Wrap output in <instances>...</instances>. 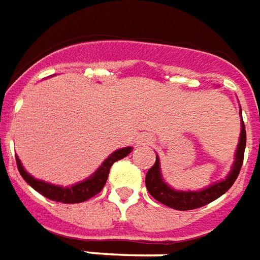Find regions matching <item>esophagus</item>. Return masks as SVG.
I'll return each mask as SVG.
<instances>
[{"label":"esophagus","instance_id":"obj_1","mask_svg":"<svg viewBox=\"0 0 260 260\" xmlns=\"http://www.w3.org/2000/svg\"><path fill=\"white\" fill-rule=\"evenodd\" d=\"M151 142L150 136H142V138L139 139V144H148Z\"/></svg>","mask_w":260,"mask_h":260}]
</instances>
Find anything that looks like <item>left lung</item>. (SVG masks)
<instances>
[{"label":"left lung","mask_w":260,"mask_h":260,"mask_svg":"<svg viewBox=\"0 0 260 260\" xmlns=\"http://www.w3.org/2000/svg\"><path fill=\"white\" fill-rule=\"evenodd\" d=\"M240 114H242V110H240ZM246 140V126H244L242 117V131H240V139H239V146L236 150V155H235V163L232 166V170L224 181L216 182L209 187L200 190V191H179V190L171 189L170 186L163 181L162 174H160V162L156 155L154 166L151 167L146 175L147 190L156 201L162 202L163 205L173 208V209L190 210L208 205L214 200H217L218 197H221L225 191H228L231 186L236 181L243 166Z\"/></svg>","instance_id":"1"}]
</instances>
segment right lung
<instances>
[{"instance_id":"add662e5","label":"right lung","mask_w":260,"mask_h":260,"mask_svg":"<svg viewBox=\"0 0 260 260\" xmlns=\"http://www.w3.org/2000/svg\"><path fill=\"white\" fill-rule=\"evenodd\" d=\"M131 151H132V147H125V148H121V150L114 151L109 158L104 160L100 169L91 177H89L85 181L79 182L77 185L70 186V187L55 186L51 185V183H47V182L40 181V179H35L30 174L26 173L17 156H16V163H17V169L20 174H21V177L38 193H40L42 196L48 198V200H52V201L63 202V204H78V202L87 201L89 198L94 197L95 194H98L104 189L106 179L109 177L112 165L120 160V159L125 158Z\"/></svg>"}]
</instances>
